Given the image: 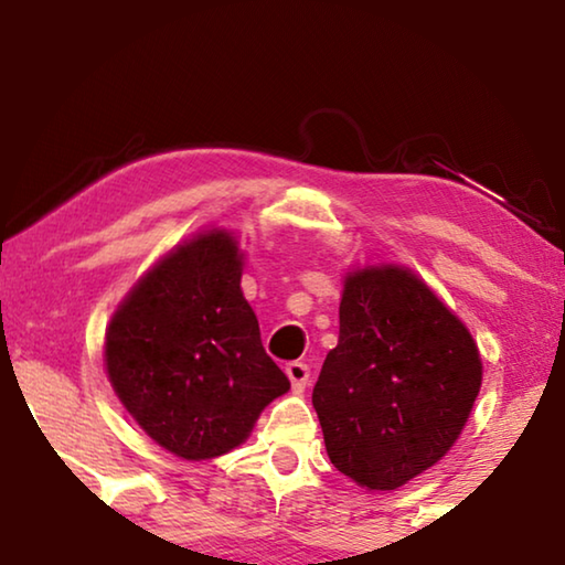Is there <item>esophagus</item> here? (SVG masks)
I'll use <instances>...</instances> for the list:
<instances>
[{
  "label": "esophagus",
  "mask_w": 565,
  "mask_h": 565,
  "mask_svg": "<svg viewBox=\"0 0 565 565\" xmlns=\"http://www.w3.org/2000/svg\"><path fill=\"white\" fill-rule=\"evenodd\" d=\"M286 376H289L291 388L296 391V394H301V391L306 388V384H309L311 371H309V366H306L303 361H291V363H286Z\"/></svg>",
  "instance_id": "obj_1"
}]
</instances>
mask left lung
Here are the masks:
<instances>
[{
	"label": "left lung",
	"instance_id": "1",
	"mask_svg": "<svg viewBox=\"0 0 565 565\" xmlns=\"http://www.w3.org/2000/svg\"><path fill=\"white\" fill-rule=\"evenodd\" d=\"M481 376L473 337L416 274L351 271L311 396L331 463L369 491L398 489L456 444Z\"/></svg>",
	"mask_w": 565,
	"mask_h": 565
}]
</instances>
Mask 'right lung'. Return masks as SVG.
Here are the masks:
<instances>
[{"label": "right lung", "instance_id": "add662e5", "mask_svg": "<svg viewBox=\"0 0 565 565\" xmlns=\"http://www.w3.org/2000/svg\"><path fill=\"white\" fill-rule=\"evenodd\" d=\"M242 256L224 228L196 234L141 276L107 329L104 361L124 408L186 461L244 444L291 386L242 294Z\"/></svg>", "mask_w": 565, "mask_h": 565}]
</instances>
